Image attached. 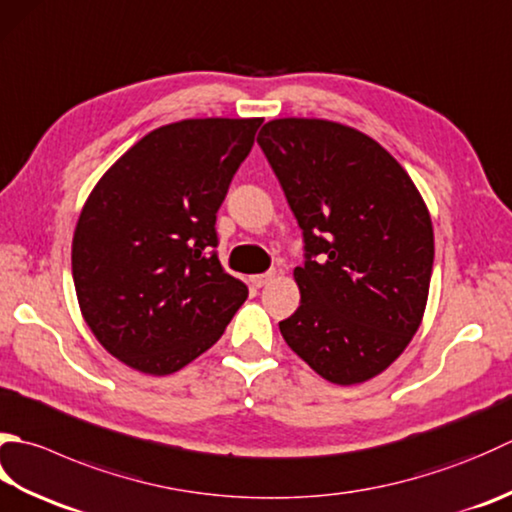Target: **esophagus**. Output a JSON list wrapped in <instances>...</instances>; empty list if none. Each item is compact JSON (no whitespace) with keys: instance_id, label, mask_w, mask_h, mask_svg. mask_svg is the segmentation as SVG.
<instances>
[{"instance_id":"obj_1","label":"esophagus","mask_w":512,"mask_h":512,"mask_svg":"<svg viewBox=\"0 0 512 512\" xmlns=\"http://www.w3.org/2000/svg\"><path fill=\"white\" fill-rule=\"evenodd\" d=\"M275 279V273H264V275H253L250 277V284H253L255 288H262V286H266L268 282H273Z\"/></svg>"}]
</instances>
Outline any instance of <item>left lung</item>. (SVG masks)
<instances>
[{"mask_svg": "<svg viewBox=\"0 0 512 512\" xmlns=\"http://www.w3.org/2000/svg\"><path fill=\"white\" fill-rule=\"evenodd\" d=\"M268 164L304 230L299 308L286 344L339 386L368 382L422 324L435 237L426 202L373 137L328 119L284 117L259 130Z\"/></svg>", "mask_w": 512, "mask_h": 512, "instance_id": "1", "label": "left lung"}]
</instances>
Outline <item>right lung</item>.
Wrapping results in <instances>:
<instances>
[{"label": "right lung", "mask_w": 512, "mask_h": 512, "mask_svg": "<svg viewBox=\"0 0 512 512\" xmlns=\"http://www.w3.org/2000/svg\"><path fill=\"white\" fill-rule=\"evenodd\" d=\"M262 117L155 128L90 190L73 235L79 310L97 342L170 375L224 335L248 288L219 264L215 219Z\"/></svg>", "instance_id": "obj_1"}]
</instances>
